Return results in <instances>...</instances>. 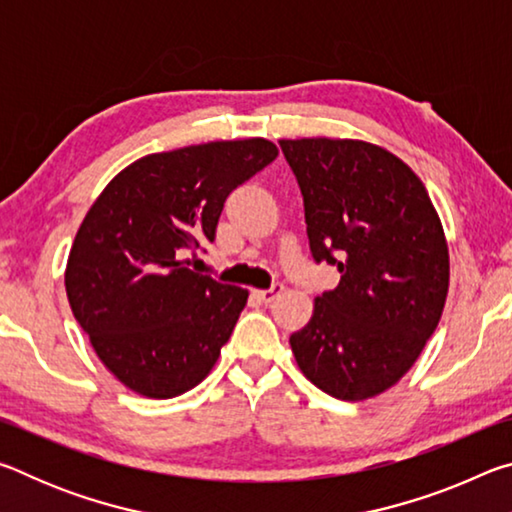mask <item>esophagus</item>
<instances>
[{
  "instance_id": "34e87169",
  "label": "esophagus",
  "mask_w": 512,
  "mask_h": 512,
  "mask_svg": "<svg viewBox=\"0 0 512 512\" xmlns=\"http://www.w3.org/2000/svg\"><path fill=\"white\" fill-rule=\"evenodd\" d=\"M282 291H284L282 284H273L271 289L253 291V296H255L259 302H262V305H271V302H273L275 298H280V296H282Z\"/></svg>"
}]
</instances>
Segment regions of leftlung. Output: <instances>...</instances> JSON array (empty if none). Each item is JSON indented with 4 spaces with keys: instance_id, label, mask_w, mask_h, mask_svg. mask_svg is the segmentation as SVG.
<instances>
[{
    "instance_id": "1",
    "label": "left lung",
    "mask_w": 512,
    "mask_h": 512,
    "mask_svg": "<svg viewBox=\"0 0 512 512\" xmlns=\"http://www.w3.org/2000/svg\"><path fill=\"white\" fill-rule=\"evenodd\" d=\"M280 146L302 192L311 257L341 273L291 334L293 357L320 391L368 400L409 372L443 316V223L422 180L381 146L327 137Z\"/></svg>"
}]
</instances>
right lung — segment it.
<instances>
[{
    "instance_id": "obj_1",
    "label": "right lung",
    "mask_w": 512,
    "mask_h": 512,
    "mask_svg": "<svg viewBox=\"0 0 512 512\" xmlns=\"http://www.w3.org/2000/svg\"><path fill=\"white\" fill-rule=\"evenodd\" d=\"M275 158L262 137L144 155L85 214L67 259V300L126 388L169 400L212 370L248 291L183 257L214 241L225 198Z\"/></svg>"
}]
</instances>
